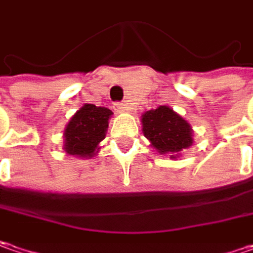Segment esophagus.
Masks as SVG:
<instances>
[{"mask_svg":"<svg viewBox=\"0 0 253 253\" xmlns=\"http://www.w3.org/2000/svg\"><path fill=\"white\" fill-rule=\"evenodd\" d=\"M128 105L127 103H116L115 105V110L119 112V113H125V112H128Z\"/></svg>","mask_w":253,"mask_h":253,"instance_id":"1","label":"esophagus"}]
</instances>
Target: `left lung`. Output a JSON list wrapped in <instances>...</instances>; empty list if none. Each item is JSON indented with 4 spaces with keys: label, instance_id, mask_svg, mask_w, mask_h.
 <instances>
[{
    "label": "left lung",
    "instance_id": "obj_1",
    "mask_svg": "<svg viewBox=\"0 0 253 253\" xmlns=\"http://www.w3.org/2000/svg\"><path fill=\"white\" fill-rule=\"evenodd\" d=\"M143 133L160 154L175 159L184 148L192 146V128L187 120L169 106H159L141 116Z\"/></svg>",
    "mask_w": 253,
    "mask_h": 253
}]
</instances>
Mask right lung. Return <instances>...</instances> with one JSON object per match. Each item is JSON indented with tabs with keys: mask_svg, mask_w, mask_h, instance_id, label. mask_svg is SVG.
Wrapping results in <instances>:
<instances>
[{
	"mask_svg": "<svg viewBox=\"0 0 253 253\" xmlns=\"http://www.w3.org/2000/svg\"><path fill=\"white\" fill-rule=\"evenodd\" d=\"M113 112L107 107L84 105L72 116L63 133V150L66 154L90 159L99 151L100 141L106 137L109 119Z\"/></svg>",
	"mask_w": 253,
	"mask_h": 253,
	"instance_id": "1",
	"label": "right lung"
}]
</instances>
